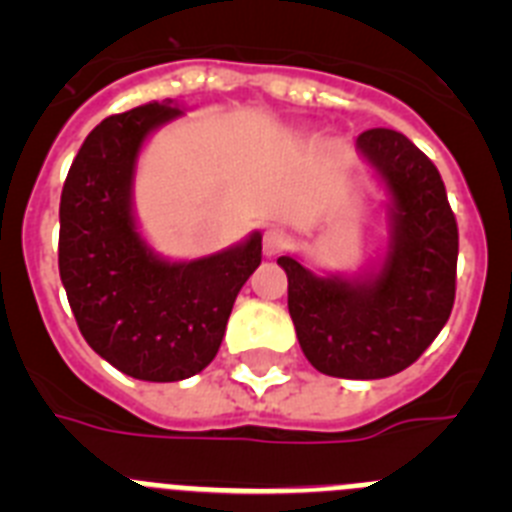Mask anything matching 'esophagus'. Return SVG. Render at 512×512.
I'll return each mask as SVG.
<instances>
[{
    "instance_id": "34e87169",
    "label": "esophagus",
    "mask_w": 512,
    "mask_h": 512,
    "mask_svg": "<svg viewBox=\"0 0 512 512\" xmlns=\"http://www.w3.org/2000/svg\"><path fill=\"white\" fill-rule=\"evenodd\" d=\"M261 246H264L266 256H277V253H282L284 248H289V235L279 228H269L264 233V241H261Z\"/></svg>"
}]
</instances>
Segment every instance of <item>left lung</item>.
<instances>
[{"instance_id":"obj_1","label":"left lung","mask_w":512,"mask_h":512,"mask_svg":"<svg viewBox=\"0 0 512 512\" xmlns=\"http://www.w3.org/2000/svg\"><path fill=\"white\" fill-rule=\"evenodd\" d=\"M387 202V248L356 277L315 274L279 256L302 354L318 372L384 379L408 369L441 333L454 307L459 230L433 161L397 130L356 138Z\"/></svg>"}]
</instances>
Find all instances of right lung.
I'll return each instance as SVG.
<instances>
[{"label": "right lung", "instance_id": "add662e5", "mask_svg": "<svg viewBox=\"0 0 512 512\" xmlns=\"http://www.w3.org/2000/svg\"><path fill=\"white\" fill-rule=\"evenodd\" d=\"M174 99L102 120L76 153L61 192L58 271L89 346L128 377L179 382L223 343L233 302L261 264V233L192 261L153 251L133 187L146 140L182 117Z\"/></svg>", "mask_w": 512, "mask_h": 512}]
</instances>
